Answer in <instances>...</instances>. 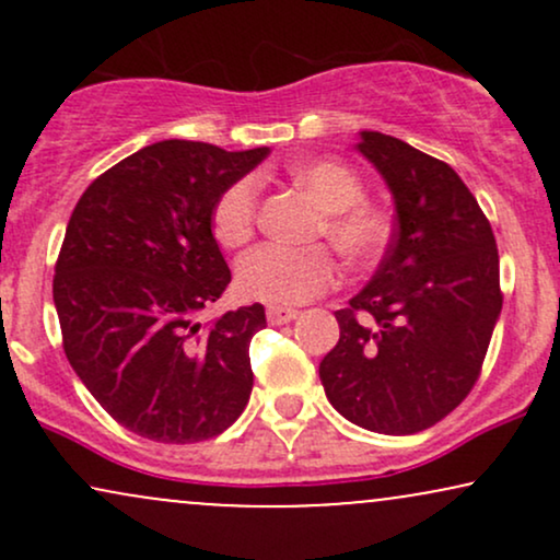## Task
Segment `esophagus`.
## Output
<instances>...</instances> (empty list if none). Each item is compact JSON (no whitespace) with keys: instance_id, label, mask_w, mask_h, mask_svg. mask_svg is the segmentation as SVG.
Wrapping results in <instances>:
<instances>
[{"instance_id":"34e87169","label":"esophagus","mask_w":560,"mask_h":560,"mask_svg":"<svg viewBox=\"0 0 560 560\" xmlns=\"http://www.w3.org/2000/svg\"><path fill=\"white\" fill-rule=\"evenodd\" d=\"M266 316H268V324H273V326H281V324H289V320H294L298 318V311H294V307H281V305H271L266 311Z\"/></svg>"}]
</instances>
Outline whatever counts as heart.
Listing matches in <instances>:
<instances>
[{
  "label": "heart",
  "instance_id": "1",
  "mask_svg": "<svg viewBox=\"0 0 560 560\" xmlns=\"http://www.w3.org/2000/svg\"><path fill=\"white\" fill-rule=\"evenodd\" d=\"M292 182L302 186L320 208L318 234L352 262L374 260L389 242V218L382 208L365 202L363 182L339 160H305L289 168ZM258 221V182L236 178L221 191L213 208V234L223 247H240L253 236ZM339 276L337 258L324 244L268 242L247 253L236 268V287L244 298L298 305L329 289Z\"/></svg>",
  "mask_w": 560,
  "mask_h": 560
}]
</instances>
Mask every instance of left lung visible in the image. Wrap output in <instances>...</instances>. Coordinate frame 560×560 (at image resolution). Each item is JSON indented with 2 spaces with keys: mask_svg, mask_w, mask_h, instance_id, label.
Instances as JSON below:
<instances>
[{
  "mask_svg": "<svg viewBox=\"0 0 560 560\" xmlns=\"http://www.w3.org/2000/svg\"><path fill=\"white\" fill-rule=\"evenodd\" d=\"M355 150L395 202L374 279L337 311L339 342L318 365L334 410L376 434L434 427L471 392L503 311L490 221L447 163L378 131Z\"/></svg>",
  "mask_w": 560,
  "mask_h": 560,
  "instance_id": "obj_1",
  "label": "left lung"
}]
</instances>
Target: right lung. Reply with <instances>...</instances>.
Masks as SVG:
<instances>
[{"instance_id": "right-lung-1", "label": "right lung", "mask_w": 560, "mask_h": 560, "mask_svg": "<svg viewBox=\"0 0 560 560\" xmlns=\"http://www.w3.org/2000/svg\"><path fill=\"white\" fill-rule=\"evenodd\" d=\"M268 147L226 152L165 139L94 178L70 215L55 307L75 376L128 432L165 445L218 436L253 392L260 302L199 324L229 287L215 199Z\"/></svg>"}]
</instances>
